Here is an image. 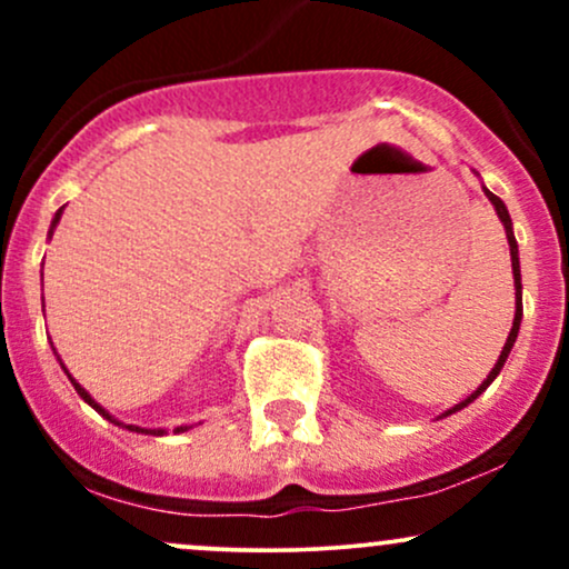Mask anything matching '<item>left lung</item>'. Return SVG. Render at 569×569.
<instances>
[{
    "mask_svg": "<svg viewBox=\"0 0 569 569\" xmlns=\"http://www.w3.org/2000/svg\"><path fill=\"white\" fill-rule=\"evenodd\" d=\"M485 194H487V198H489V202H492V206H495V211H498V217H500V221H502V227H506V238H508V246H511V267H513V286H516V316H513L511 335H508L506 345H502V350H500V358H498V363H495L492 371H489V375H487V380L481 382L479 388H476L473 393L466 398V401H460V403H457V407H452V409H449V411H443L441 417H447V415H455V411L466 409L468 403L476 401V398H479L481 393H485V390L489 388V385L495 382V377L500 375L502 363H506L508 352H511V348H513V342H516V335H519V326H521V270H519V246H516V238H513L511 217H508V208H506V202H502V200L498 198V194H492V192H489L487 187H485Z\"/></svg>",
    "mask_w": 569,
    "mask_h": 569,
    "instance_id": "8db88e82",
    "label": "left lung"
}]
</instances>
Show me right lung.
Segmentation results:
<instances>
[{"mask_svg":"<svg viewBox=\"0 0 569 569\" xmlns=\"http://www.w3.org/2000/svg\"><path fill=\"white\" fill-rule=\"evenodd\" d=\"M61 213H63V208H58V211H56V219H53V224H50V234H53V230H56V224H58V219H61ZM63 371H67V367H63ZM67 375H69V371H67ZM69 380H71V385H74V390H77V393H80V398H82V401H88V403H90V407H93V409L98 411V415H103V417H107V420H109V422H114V426H122V422H117V420H114V417H112V415H109V411H107V409H103V407H98V403L93 401V398H90V393H88V390H84V388H82V385L74 380V377H71V375H69ZM122 428H128V430H136V433H149V436H162V433H166V430H162V428H158V430H154V428H139V426H122ZM184 430H189V428H187V426H181V428H176V433H184Z\"/></svg>","mask_w":569,"mask_h":569,"instance_id":"1","label":"right lung"}]
</instances>
